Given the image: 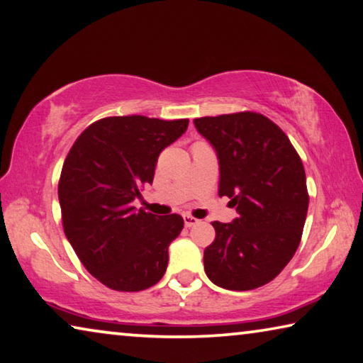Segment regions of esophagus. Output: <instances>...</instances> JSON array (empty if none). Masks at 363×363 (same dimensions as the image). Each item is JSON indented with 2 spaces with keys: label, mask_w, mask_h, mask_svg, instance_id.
Wrapping results in <instances>:
<instances>
[{
  "label": "esophagus",
  "mask_w": 363,
  "mask_h": 363,
  "mask_svg": "<svg viewBox=\"0 0 363 363\" xmlns=\"http://www.w3.org/2000/svg\"><path fill=\"white\" fill-rule=\"evenodd\" d=\"M183 222H185V227L189 228V227H193V225L198 223L199 220H198V218L191 217V216H185V217H183Z\"/></svg>",
  "instance_id": "obj_1"
}]
</instances>
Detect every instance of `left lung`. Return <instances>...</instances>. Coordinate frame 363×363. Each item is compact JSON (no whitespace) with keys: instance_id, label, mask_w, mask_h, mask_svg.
I'll return each mask as SVG.
<instances>
[{"instance_id":"obj_1","label":"left lung","mask_w":363,"mask_h":363,"mask_svg":"<svg viewBox=\"0 0 363 363\" xmlns=\"http://www.w3.org/2000/svg\"><path fill=\"white\" fill-rule=\"evenodd\" d=\"M217 152L218 196L236 206L233 222H212L204 270L217 286L249 291L280 273L298 249L308 194L299 154L283 130L257 112L194 118Z\"/></svg>"}]
</instances>
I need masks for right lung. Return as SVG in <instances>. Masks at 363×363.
<instances>
[{"mask_svg":"<svg viewBox=\"0 0 363 363\" xmlns=\"http://www.w3.org/2000/svg\"><path fill=\"white\" fill-rule=\"evenodd\" d=\"M188 118L106 117L77 138L64 160L57 196L64 233L83 267L116 291H143L164 277L178 213L133 207L152 183L159 154L186 132Z\"/></svg>","mask_w":363,"mask_h":363,"instance_id":"obj_1","label":"right lung"}]
</instances>
